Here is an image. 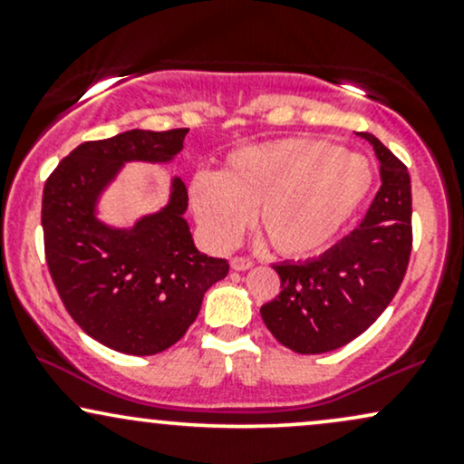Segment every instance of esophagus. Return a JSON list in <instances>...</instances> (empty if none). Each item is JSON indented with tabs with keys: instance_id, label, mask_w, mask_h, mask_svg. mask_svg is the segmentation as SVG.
I'll list each match as a JSON object with an SVG mask.
<instances>
[{
	"instance_id": "esophagus-1",
	"label": "esophagus",
	"mask_w": 464,
	"mask_h": 464,
	"mask_svg": "<svg viewBox=\"0 0 464 464\" xmlns=\"http://www.w3.org/2000/svg\"><path fill=\"white\" fill-rule=\"evenodd\" d=\"M231 268L233 270H239V273H242V270H250V268H253V259H248V257H233L231 259Z\"/></svg>"
}]
</instances>
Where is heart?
I'll return each mask as SVG.
<instances>
[{"label": "heart", "instance_id": "heart-1", "mask_svg": "<svg viewBox=\"0 0 464 464\" xmlns=\"http://www.w3.org/2000/svg\"><path fill=\"white\" fill-rule=\"evenodd\" d=\"M375 172L366 157L321 140H270L228 152L218 174L189 179L188 198L214 246L255 227L275 253L305 259L327 250L369 200Z\"/></svg>", "mask_w": 464, "mask_h": 464}]
</instances>
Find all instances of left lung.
I'll return each instance as SVG.
<instances>
[{
  "label": "left lung",
  "instance_id": "left-lung-1",
  "mask_svg": "<svg viewBox=\"0 0 464 464\" xmlns=\"http://www.w3.org/2000/svg\"><path fill=\"white\" fill-rule=\"evenodd\" d=\"M380 161V191L364 220L321 257L275 264L276 299L262 305L270 334L303 355L327 353L358 338L397 295L412 248L408 169L377 137L358 132Z\"/></svg>",
  "mask_w": 464,
  "mask_h": 464
}]
</instances>
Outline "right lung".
Instances as JSON below:
<instances>
[{
    "mask_svg": "<svg viewBox=\"0 0 464 464\" xmlns=\"http://www.w3.org/2000/svg\"><path fill=\"white\" fill-rule=\"evenodd\" d=\"M188 129H132L80 143L44 189L45 259L67 312L104 347L129 355L161 353L183 338L202 296L228 273L227 259L196 248L188 189L169 177L168 200L130 225H111L102 200L126 163L169 165Z\"/></svg>",
    "mask_w": 464,
    "mask_h": 464,
    "instance_id": "add662e5",
    "label": "right lung"
}]
</instances>
